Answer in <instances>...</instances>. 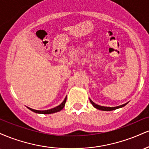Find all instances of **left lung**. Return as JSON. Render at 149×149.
Segmentation results:
<instances>
[{
	"label": "left lung",
	"instance_id": "8db88e82",
	"mask_svg": "<svg viewBox=\"0 0 149 149\" xmlns=\"http://www.w3.org/2000/svg\"><path fill=\"white\" fill-rule=\"evenodd\" d=\"M90 102H91V104H92V106H93L95 108V109H99V110H101V111H113V110H116V109H120V108H122L125 107V106L126 105V104H128V102L127 103L123 104V105H120V106H118V107H103V106H100V105H98V104H95V102H93L92 101L90 100Z\"/></svg>",
	"mask_w": 149,
	"mask_h": 149
}]
</instances>
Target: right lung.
Returning <instances> with one entry per match:
<instances>
[{
	"mask_svg": "<svg viewBox=\"0 0 149 149\" xmlns=\"http://www.w3.org/2000/svg\"><path fill=\"white\" fill-rule=\"evenodd\" d=\"M66 97H65L64 100L63 101L62 103L59 104V106H57V107H54V108H52V109H48V110H45V111H38V110H35V109H31V108H29L27 107L31 111H32L33 112H35L36 113H40V114H51V113H56V112H59L61 110H62L63 108L65 106V104H66Z\"/></svg>",
	"mask_w": 149,
	"mask_h": 149,
	"instance_id": "add662e5",
	"label": "right lung"
}]
</instances>
